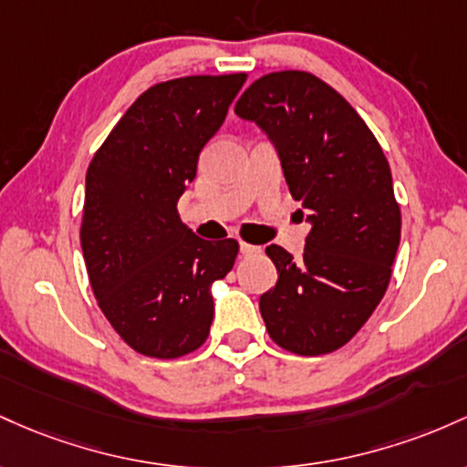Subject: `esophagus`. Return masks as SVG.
I'll use <instances>...</instances> for the list:
<instances>
[{
  "mask_svg": "<svg viewBox=\"0 0 467 467\" xmlns=\"http://www.w3.org/2000/svg\"><path fill=\"white\" fill-rule=\"evenodd\" d=\"M240 254H244V255L260 254V247H255V244H249V243H240Z\"/></svg>",
  "mask_w": 467,
  "mask_h": 467,
  "instance_id": "1",
  "label": "esophagus"
}]
</instances>
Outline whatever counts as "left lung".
Wrapping results in <instances>:
<instances>
[{
	"label": "left lung",
	"mask_w": 467,
	"mask_h": 467,
	"mask_svg": "<svg viewBox=\"0 0 467 467\" xmlns=\"http://www.w3.org/2000/svg\"><path fill=\"white\" fill-rule=\"evenodd\" d=\"M235 114L269 134L291 196L313 223L300 258L266 247L277 269V285L260 297L266 331L289 353H333L389 289L401 238L389 161L355 108L311 72L260 77Z\"/></svg>",
	"instance_id": "obj_1"
}]
</instances>
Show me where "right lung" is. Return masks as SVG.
Here are the masks:
<instances>
[{
    "mask_svg": "<svg viewBox=\"0 0 467 467\" xmlns=\"http://www.w3.org/2000/svg\"><path fill=\"white\" fill-rule=\"evenodd\" d=\"M244 81L235 72L156 83L88 167L81 249L92 293L120 339L145 358L176 359L205 344L209 286L238 255V240L193 235L176 205Z\"/></svg>",
    "mask_w": 467,
    "mask_h": 467,
    "instance_id": "right-lung-1",
    "label": "right lung"
}]
</instances>
